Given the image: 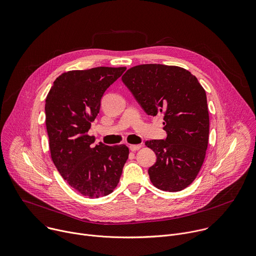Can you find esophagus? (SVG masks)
<instances>
[{
    "label": "esophagus",
    "instance_id": "esophagus-1",
    "mask_svg": "<svg viewBox=\"0 0 256 256\" xmlns=\"http://www.w3.org/2000/svg\"><path fill=\"white\" fill-rule=\"evenodd\" d=\"M141 147H142V145H140V144H137V145H130V146H129V148H130L131 151H137V150H139Z\"/></svg>",
    "mask_w": 256,
    "mask_h": 256
}]
</instances>
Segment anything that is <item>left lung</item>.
Returning a JSON list of instances; mask_svg holds the SVG:
<instances>
[{"label":"left lung","instance_id":"1","mask_svg":"<svg viewBox=\"0 0 256 256\" xmlns=\"http://www.w3.org/2000/svg\"><path fill=\"white\" fill-rule=\"evenodd\" d=\"M122 80L148 115H164L166 139L145 143L158 158L148 170L152 184L166 192L186 188L196 178L208 148L205 90L188 70L176 66H136Z\"/></svg>","mask_w":256,"mask_h":256}]
</instances>
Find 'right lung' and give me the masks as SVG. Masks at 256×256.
I'll return each mask as SVG.
<instances>
[{"label":"right lung","mask_w":256,"mask_h":256,"mask_svg":"<svg viewBox=\"0 0 256 256\" xmlns=\"http://www.w3.org/2000/svg\"><path fill=\"white\" fill-rule=\"evenodd\" d=\"M126 68L98 66L62 74L45 100V124L50 156L64 180L90 198L105 196L117 186L129 148L108 146L88 134L100 112L105 90Z\"/></svg>","instance_id":"obj_1"}]
</instances>
